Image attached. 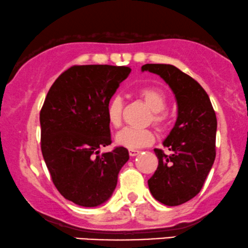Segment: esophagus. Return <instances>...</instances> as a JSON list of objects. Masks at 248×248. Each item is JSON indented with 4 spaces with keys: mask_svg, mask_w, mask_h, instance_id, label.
Segmentation results:
<instances>
[{
    "mask_svg": "<svg viewBox=\"0 0 248 248\" xmlns=\"http://www.w3.org/2000/svg\"><path fill=\"white\" fill-rule=\"evenodd\" d=\"M140 154V151L139 150H133V149H129V155L132 157H135V156H137V155Z\"/></svg>",
    "mask_w": 248,
    "mask_h": 248,
    "instance_id": "1",
    "label": "esophagus"
}]
</instances>
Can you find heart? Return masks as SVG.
I'll return each instance as SVG.
<instances>
[{"label": "heart", "instance_id": "b5f03b06", "mask_svg": "<svg viewBox=\"0 0 248 248\" xmlns=\"http://www.w3.org/2000/svg\"><path fill=\"white\" fill-rule=\"evenodd\" d=\"M139 95L153 111L151 119L153 124L162 128L166 122V114L163 111L166 108V95L163 90L155 86H145L139 90ZM124 100L120 95H113L106 105V118L112 127L118 128L121 124ZM155 136L149 129H136V128H124L116 134L115 142L120 147L127 149H141L148 147L154 142Z\"/></svg>", "mask_w": 248, "mask_h": 248}]
</instances>
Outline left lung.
Listing matches in <instances>:
<instances>
[{
	"instance_id": "1",
	"label": "left lung",
	"mask_w": 248,
	"mask_h": 248,
	"mask_svg": "<svg viewBox=\"0 0 248 248\" xmlns=\"http://www.w3.org/2000/svg\"><path fill=\"white\" fill-rule=\"evenodd\" d=\"M142 71L157 74L169 84L178 105L174 127L163 142L172 154L155 149L158 168L148 180L157 201L179 205L200 193L216 157L217 119L209 95L195 79L172 64L147 63Z\"/></svg>"
}]
</instances>
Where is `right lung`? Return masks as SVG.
<instances>
[{
  "mask_svg": "<svg viewBox=\"0 0 248 248\" xmlns=\"http://www.w3.org/2000/svg\"><path fill=\"white\" fill-rule=\"evenodd\" d=\"M129 67L74 65L60 75L40 111L41 153L53 184L63 196L82 207L103 204L114 192L128 150L112 143L106 105Z\"/></svg>",
  "mask_w": 248,
  "mask_h": 248,
  "instance_id": "right-lung-1",
  "label": "right lung"
}]
</instances>
